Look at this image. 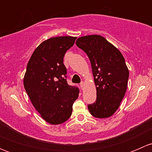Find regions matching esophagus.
<instances>
[{"label":"esophagus","mask_w":152,"mask_h":152,"mask_svg":"<svg viewBox=\"0 0 152 152\" xmlns=\"http://www.w3.org/2000/svg\"><path fill=\"white\" fill-rule=\"evenodd\" d=\"M84 85H85V83H84L83 82H81V83H80V87H81V88H82V89L83 88Z\"/></svg>","instance_id":"34e87169"}]
</instances>
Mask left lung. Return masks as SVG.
Wrapping results in <instances>:
<instances>
[{
    "label": "left lung",
    "mask_w": 152,
    "mask_h": 152,
    "mask_svg": "<svg viewBox=\"0 0 152 152\" xmlns=\"http://www.w3.org/2000/svg\"><path fill=\"white\" fill-rule=\"evenodd\" d=\"M76 44L90 59L96 86V101L88 105L89 111L98 118L110 117L126 91L129 73L123 55L101 35L81 37Z\"/></svg>",
    "instance_id": "obj_1"
}]
</instances>
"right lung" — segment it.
I'll return each mask as SVG.
<instances>
[{
	"mask_svg": "<svg viewBox=\"0 0 152 152\" xmlns=\"http://www.w3.org/2000/svg\"><path fill=\"white\" fill-rule=\"evenodd\" d=\"M76 37L61 36L43 41L32 53L23 78L31 102L41 117L52 125L70 117L73 104L78 99V87L67 85L65 53Z\"/></svg>",
	"mask_w": 152,
	"mask_h": 152,
	"instance_id": "1",
	"label": "right lung"
}]
</instances>
